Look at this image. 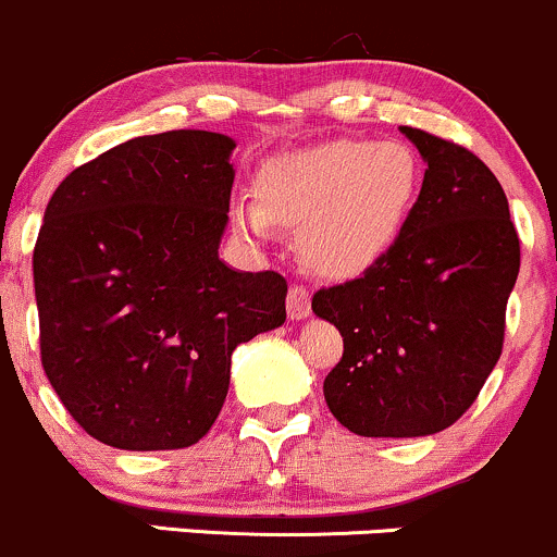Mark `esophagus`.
I'll return each instance as SVG.
<instances>
[{
  "mask_svg": "<svg viewBox=\"0 0 557 557\" xmlns=\"http://www.w3.org/2000/svg\"><path fill=\"white\" fill-rule=\"evenodd\" d=\"M286 312L292 321H305L310 315V292L305 286H292L286 295Z\"/></svg>",
  "mask_w": 557,
  "mask_h": 557,
  "instance_id": "obj_1",
  "label": "esophagus"
}]
</instances>
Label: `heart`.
Instances as JSON below:
<instances>
[{
	"label": "heart",
	"instance_id": "obj_1",
	"mask_svg": "<svg viewBox=\"0 0 557 557\" xmlns=\"http://www.w3.org/2000/svg\"><path fill=\"white\" fill-rule=\"evenodd\" d=\"M421 162L403 141L331 139L268 160L255 205H236L242 234L268 239L273 223L299 228L302 260L323 278L349 281L376 268L413 215Z\"/></svg>",
	"mask_w": 557,
	"mask_h": 557
}]
</instances>
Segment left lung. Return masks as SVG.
<instances>
[{
    "instance_id": "1",
    "label": "left lung",
    "mask_w": 557,
    "mask_h": 557,
    "mask_svg": "<svg viewBox=\"0 0 557 557\" xmlns=\"http://www.w3.org/2000/svg\"><path fill=\"white\" fill-rule=\"evenodd\" d=\"M423 186L397 247L360 278L321 289L312 312L345 336L323 397L358 436H429L453 426L503 352L521 245L495 173L458 144L399 128Z\"/></svg>"
}]
</instances>
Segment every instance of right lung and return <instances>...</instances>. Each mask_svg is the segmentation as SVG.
<instances>
[{"mask_svg": "<svg viewBox=\"0 0 557 557\" xmlns=\"http://www.w3.org/2000/svg\"><path fill=\"white\" fill-rule=\"evenodd\" d=\"M236 141L136 136L58 186L34 249L41 366L117 449L189 447L228 395L231 352L286 321V281L218 258Z\"/></svg>", "mask_w": 557, "mask_h": 557, "instance_id": "add662e5", "label": "right lung"}]
</instances>
